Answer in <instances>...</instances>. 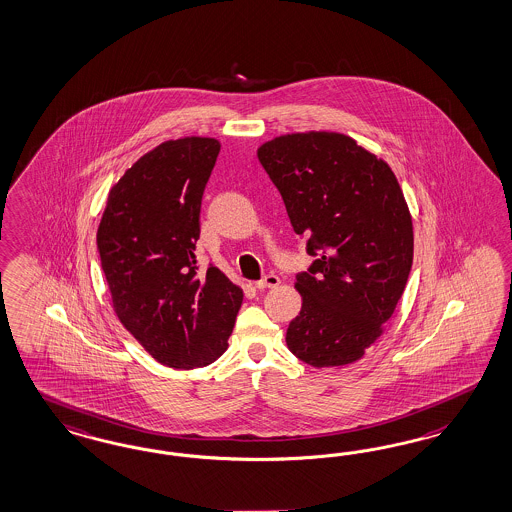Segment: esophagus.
I'll list each match as a JSON object with an SVG mask.
<instances>
[{
    "label": "esophagus",
    "instance_id": "1",
    "mask_svg": "<svg viewBox=\"0 0 512 512\" xmlns=\"http://www.w3.org/2000/svg\"><path fill=\"white\" fill-rule=\"evenodd\" d=\"M276 285H280V278L276 274H266L263 280L255 282L257 289H268V287H276Z\"/></svg>",
    "mask_w": 512,
    "mask_h": 512
}]
</instances>
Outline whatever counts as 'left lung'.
Returning <instances> with one entry per match:
<instances>
[{"label": "left lung", "mask_w": 512, "mask_h": 512, "mask_svg": "<svg viewBox=\"0 0 512 512\" xmlns=\"http://www.w3.org/2000/svg\"><path fill=\"white\" fill-rule=\"evenodd\" d=\"M257 157L318 257L297 274L302 308L287 348L318 369L355 363L384 333L410 274L414 230L401 185L386 160L338 132L278 136Z\"/></svg>", "instance_id": "left-lung-1"}]
</instances>
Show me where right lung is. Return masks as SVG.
Wrapping results in <instances>:
<instances>
[{"mask_svg":"<svg viewBox=\"0 0 512 512\" xmlns=\"http://www.w3.org/2000/svg\"><path fill=\"white\" fill-rule=\"evenodd\" d=\"M221 143L187 136L136 160L107 194L96 242L117 318L172 369L229 348L244 293L215 266L198 274L200 204Z\"/></svg>","mask_w":512,"mask_h":512,"instance_id":"obj_1","label":"right lung"}]
</instances>
